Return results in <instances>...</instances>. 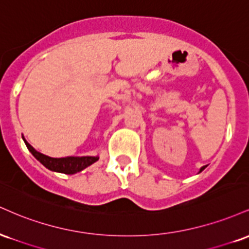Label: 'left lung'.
<instances>
[{"instance_id": "1", "label": "left lung", "mask_w": 249, "mask_h": 249, "mask_svg": "<svg viewBox=\"0 0 249 249\" xmlns=\"http://www.w3.org/2000/svg\"><path fill=\"white\" fill-rule=\"evenodd\" d=\"M206 167H207V166H202V167H201V168H200V171H199V173H200V172H202V171H204V170H205V168H206Z\"/></svg>"}]
</instances>
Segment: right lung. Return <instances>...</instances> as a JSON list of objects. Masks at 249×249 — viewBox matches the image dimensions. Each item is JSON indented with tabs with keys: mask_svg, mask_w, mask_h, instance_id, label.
Returning <instances> with one entry per match:
<instances>
[{
	"mask_svg": "<svg viewBox=\"0 0 249 249\" xmlns=\"http://www.w3.org/2000/svg\"><path fill=\"white\" fill-rule=\"evenodd\" d=\"M23 141L27 145L28 150L31 154L38 160L43 166H45L48 170L53 171V172H59L64 174H75L81 172L82 170L87 168L93 162H96L99 159L98 156H85V157H65V158H53V157L45 156L38 151H36L31 145L25 141V138L22 136Z\"/></svg>",
	"mask_w": 249,
	"mask_h": 249,
	"instance_id": "add662e5",
	"label": "right lung"
}]
</instances>
